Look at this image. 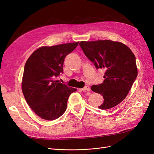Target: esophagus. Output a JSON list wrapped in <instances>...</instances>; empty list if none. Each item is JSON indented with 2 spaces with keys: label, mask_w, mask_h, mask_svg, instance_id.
I'll list each match as a JSON object with an SVG mask.
<instances>
[{
  "label": "esophagus",
  "mask_w": 154,
  "mask_h": 154,
  "mask_svg": "<svg viewBox=\"0 0 154 154\" xmlns=\"http://www.w3.org/2000/svg\"><path fill=\"white\" fill-rule=\"evenodd\" d=\"M82 90L83 91H84V92L90 91H91V88H90L89 86H85V87H83V88H82Z\"/></svg>",
  "instance_id": "34e87169"
}]
</instances>
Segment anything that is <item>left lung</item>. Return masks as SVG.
Returning <instances> with one entry per match:
<instances>
[{"mask_svg":"<svg viewBox=\"0 0 154 154\" xmlns=\"http://www.w3.org/2000/svg\"><path fill=\"white\" fill-rule=\"evenodd\" d=\"M96 69H104L105 80L91 90L103 97L100 109L118 105L126 97L137 76L136 57L125 44L109 40L82 41L79 44Z\"/></svg>","mask_w":154,"mask_h":154,"instance_id":"1","label":"left lung"}]
</instances>
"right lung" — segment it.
<instances>
[{"label":"right lung","mask_w":154,"mask_h":154,"mask_svg":"<svg viewBox=\"0 0 154 154\" xmlns=\"http://www.w3.org/2000/svg\"><path fill=\"white\" fill-rule=\"evenodd\" d=\"M79 42L35 50L26 62L22 91L27 103L39 117L54 120L66 110L69 95L76 88L60 83L65 58L76 49Z\"/></svg>","instance_id":"right-lung-1"}]
</instances>
